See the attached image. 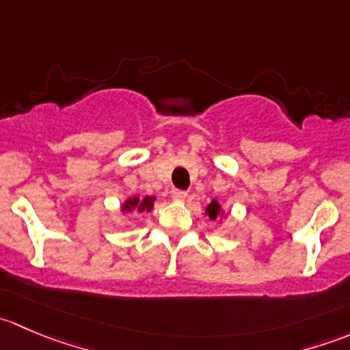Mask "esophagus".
Masks as SVG:
<instances>
[{"label": "esophagus", "instance_id": "1", "mask_svg": "<svg viewBox=\"0 0 350 350\" xmlns=\"http://www.w3.org/2000/svg\"><path fill=\"white\" fill-rule=\"evenodd\" d=\"M186 196H188V193L181 191V189H174V191H172V200L174 201H185Z\"/></svg>", "mask_w": 350, "mask_h": 350}]
</instances>
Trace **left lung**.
Listing matches in <instances>:
<instances>
[{
  "mask_svg": "<svg viewBox=\"0 0 350 350\" xmlns=\"http://www.w3.org/2000/svg\"><path fill=\"white\" fill-rule=\"evenodd\" d=\"M204 213L210 217V220H218V218L221 217V213H224V211H221L220 203H218L217 200H211L210 204L206 206V210H204Z\"/></svg>",
  "mask_w": 350,
  "mask_h": 350,
  "instance_id": "left-lung-1",
  "label": "left lung"
}]
</instances>
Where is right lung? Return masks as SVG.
Listing matches in <instances>:
<instances>
[{
	"instance_id": "add662e5",
	"label": "right lung",
	"mask_w": 350,
	"mask_h": 350,
	"mask_svg": "<svg viewBox=\"0 0 350 350\" xmlns=\"http://www.w3.org/2000/svg\"><path fill=\"white\" fill-rule=\"evenodd\" d=\"M154 196H132L122 204V211H135V213H144V211H152L154 208Z\"/></svg>"
}]
</instances>
